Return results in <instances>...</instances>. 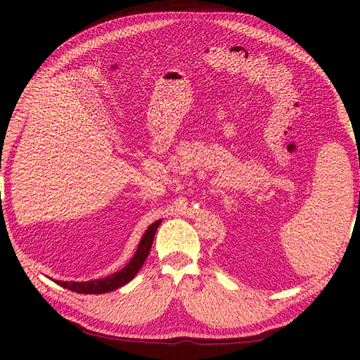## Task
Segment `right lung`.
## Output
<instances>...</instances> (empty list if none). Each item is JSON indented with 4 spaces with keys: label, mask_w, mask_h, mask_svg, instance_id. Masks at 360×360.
Wrapping results in <instances>:
<instances>
[{
    "label": "right lung",
    "mask_w": 360,
    "mask_h": 360,
    "mask_svg": "<svg viewBox=\"0 0 360 360\" xmlns=\"http://www.w3.org/2000/svg\"><path fill=\"white\" fill-rule=\"evenodd\" d=\"M160 223H162V219L153 223L147 231H145L139 246H137L136 254L133 255L131 259H129V263L124 267V269H120L119 272H114L108 275V277L101 278V280H91V281H60L58 280L57 283L60 286L74 290V292H79V294H105L127 285L128 281H131L134 278V275L139 272L143 262L147 259L151 244H153V238H155V233Z\"/></svg>",
    "instance_id": "right-lung-1"
}]
</instances>
